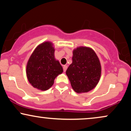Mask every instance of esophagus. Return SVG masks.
I'll return each instance as SVG.
<instances>
[{
  "instance_id": "34e87169",
  "label": "esophagus",
  "mask_w": 131,
  "mask_h": 131,
  "mask_svg": "<svg viewBox=\"0 0 131 131\" xmlns=\"http://www.w3.org/2000/svg\"><path fill=\"white\" fill-rule=\"evenodd\" d=\"M67 68H68V67L67 65H64L63 67V69L64 72H66V71H67Z\"/></svg>"
}]
</instances>
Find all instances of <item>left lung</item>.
Masks as SVG:
<instances>
[{"mask_svg":"<svg viewBox=\"0 0 131 131\" xmlns=\"http://www.w3.org/2000/svg\"><path fill=\"white\" fill-rule=\"evenodd\" d=\"M66 74L75 92L82 93L92 90L99 83L101 75V65L97 54L88 47L74 49L72 63Z\"/></svg>","mask_w":131,"mask_h":131,"instance_id":"8db88e82","label":"left lung"}]
</instances>
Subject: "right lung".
<instances>
[{
  "mask_svg": "<svg viewBox=\"0 0 131 131\" xmlns=\"http://www.w3.org/2000/svg\"><path fill=\"white\" fill-rule=\"evenodd\" d=\"M62 72V67L54 58V49L49 42L43 43L36 48L26 66L29 82L34 88L42 91L50 88L56 77Z\"/></svg>",
  "mask_w": 131,
  "mask_h": 131,
  "instance_id": "add662e5",
  "label": "right lung"
}]
</instances>
